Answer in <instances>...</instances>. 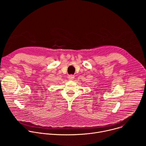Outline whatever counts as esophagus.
<instances>
[{"label":"esophagus","instance_id":"obj_1","mask_svg":"<svg viewBox=\"0 0 146 146\" xmlns=\"http://www.w3.org/2000/svg\"><path fill=\"white\" fill-rule=\"evenodd\" d=\"M74 78V76H73V75H69V76H68V79L69 80H73V79Z\"/></svg>","mask_w":146,"mask_h":146}]
</instances>
